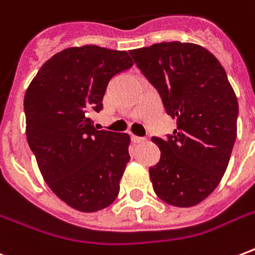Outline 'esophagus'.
<instances>
[{
	"mask_svg": "<svg viewBox=\"0 0 255 255\" xmlns=\"http://www.w3.org/2000/svg\"><path fill=\"white\" fill-rule=\"evenodd\" d=\"M132 141L135 144H141L145 141V137H139V136H132Z\"/></svg>",
	"mask_w": 255,
	"mask_h": 255,
	"instance_id": "esophagus-1",
	"label": "esophagus"
}]
</instances>
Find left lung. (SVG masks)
Here are the masks:
<instances>
[{
    "label": "left lung",
    "instance_id": "left-lung-1",
    "mask_svg": "<svg viewBox=\"0 0 255 255\" xmlns=\"http://www.w3.org/2000/svg\"><path fill=\"white\" fill-rule=\"evenodd\" d=\"M176 120L167 140L152 137L159 163L153 190L169 205L190 208L221 181L237 137L238 102L218 59L196 43L161 42L129 51Z\"/></svg>",
    "mask_w": 255,
    "mask_h": 255
}]
</instances>
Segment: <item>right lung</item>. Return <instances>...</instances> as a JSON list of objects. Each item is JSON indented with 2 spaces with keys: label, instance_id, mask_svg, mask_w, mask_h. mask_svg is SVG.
<instances>
[{
  "label": "right lung",
  "instance_id": "right-lung-1",
  "mask_svg": "<svg viewBox=\"0 0 255 255\" xmlns=\"http://www.w3.org/2000/svg\"><path fill=\"white\" fill-rule=\"evenodd\" d=\"M133 65L127 51L69 47L46 61L25 94L26 137L50 189L73 209L98 212L115 201L129 161L128 133L98 131L108 82Z\"/></svg>",
  "mask_w": 255,
  "mask_h": 255
}]
</instances>
